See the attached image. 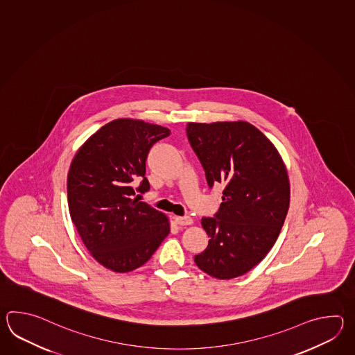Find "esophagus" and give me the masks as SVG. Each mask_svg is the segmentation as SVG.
Returning <instances> with one entry per match:
<instances>
[{"mask_svg": "<svg viewBox=\"0 0 355 355\" xmlns=\"http://www.w3.org/2000/svg\"><path fill=\"white\" fill-rule=\"evenodd\" d=\"M174 222L179 226H189L193 223V219L190 217H175Z\"/></svg>", "mask_w": 355, "mask_h": 355, "instance_id": "obj_1", "label": "esophagus"}]
</instances>
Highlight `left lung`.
Listing matches in <instances>:
<instances>
[{"label": "left lung", "mask_w": 355, "mask_h": 355, "mask_svg": "<svg viewBox=\"0 0 355 355\" xmlns=\"http://www.w3.org/2000/svg\"><path fill=\"white\" fill-rule=\"evenodd\" d=\"M187 135L209 188L222 184L214 218H202L208 248L194 257L217 279L241 277L272 250L287 216L291 185L275 146L248 121L188 123Z\"/></svg>", "instance_id": "1"}]
</instances>
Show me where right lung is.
<instances>
[{
  "label": "right lung",
  "instance_id": "1",
  "mask_svg": "<svg viewBox=\"0 0 355 355\" xmlns=\"http://www.w3.org/2000/svg\"><path fill=\"white\" fill-rule=\"evenodd\" d=\"M167 136L170 129L157 124L115 119L94 133L71 162V219L86 249L106 269L128 272L142 266L170 234L166 216L137 196L150 189L144 174L152 144Z\"/></svg>",
  "mask_w": 355,
  "mask_h": 355
}]
</instances>
